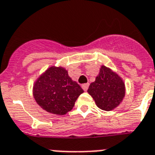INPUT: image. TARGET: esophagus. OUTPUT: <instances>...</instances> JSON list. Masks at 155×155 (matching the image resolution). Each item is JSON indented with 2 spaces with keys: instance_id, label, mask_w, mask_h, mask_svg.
<instances>
[{
  "instance_id": "esophagus-1",
  "label": "esophagus",
  "mask_w": 155,
  "mask_h": 155,
  "mask_svg": "<svg viewBox=\"0 0 155 155\" xmlns=\"http://www.w3.org/2000/svg\"><path fill=\"white\" fill-rule=\"evenodd\" d=\"M89 85H90L89 83H85V84H83V85H82V88L84 90V91H87V90H88Z\"/></svg>"
}]
</instances>
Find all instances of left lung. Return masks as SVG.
I'll return each instance as SVG.
<instances>
[{"label": "left lung", "instance_id": "obj_1", "mask_svg": "<svg viewBox=\"0 0 155 155\" xmlns=\"http://www.w3.org/2000/svg\"><path fill=\"white\" fill-rule=\"evenodd\" d=\"M87 92L99 108L111 111L122 101L126 87L122 79L116 72L102 65L95 81L91 83Z\"/></svg>", "mask_w": 155, "mask_h": 155}]
</instances>
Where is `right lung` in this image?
Returning <instances> with one entry per match:
<instances>
[{"instance_id":"obj_1","label":"right lung","mask_w":155,"mask_h":155,"mask_svg":"<svg viewBox=\"0 0 155 155\" xmlns=\"http://www.w3.org/2000/svg\"><path fill=\"white\" fill-rule=\"evenodd\" d=\"M83 90L69 77L63 67L51 66L34 83L35 101L43 109L54 115H63L70 111Z\"/></svg>"}]
</instances>
